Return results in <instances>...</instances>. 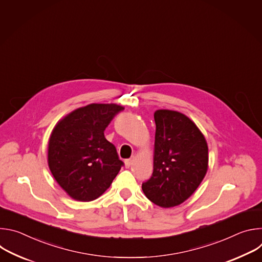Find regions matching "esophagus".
Segmentation results:
<instances>
[{"label":"esophagus","mask_w":262,"mask_h":262,"mask_svg":"<svg viewBox=\"0 0 262 262\" xmlns=\"http://www.w3.org/2000/svg\"><path fill=\"white\" fill-rule=\"evenodd\" d=\"M133 162H134V158H130V159L126 160V161L124 162V164H125V167H126V168H129V167L133 165Z\"/></svg>","instance_id":"34e87169"}]
</instances>
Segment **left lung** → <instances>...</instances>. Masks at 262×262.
Segmentation results:
<instances>
[{
    "label": "left lung",
    "instance_id": "8db88e82",
    "mask_svg": "<svg viewBox=\"0 0 262 262\" xmlns=\"http://www.w3.org/2000/svg\"><path fill=\"white\" fill-rule=\"evenodd\" d=\"M154 173L142 184L145 196L170 208L189 199L208 169L205 137L188 116L177 111L155 112Z\"/></svg>",
    "mask_w": 262,
    "mask_h": 262
}]
</instances>
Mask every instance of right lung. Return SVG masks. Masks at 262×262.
Returning a JSON list of instances; mask_svg holds the SVG:
<instances>
[{"label": "right lung", "mask_w": 262, "mask_h": 262, "mask_svg": "<svg viewBox=\"0 0 262 262\" xmlns=\"http://www.w3.org/2000/svg\"><path fill=\"white\" fill-rule=\"evenodd\" d=\"M124 106L91 103L70 112L55 125L49 139V168L73 200L89 202L108 188L123 165L104 129Z\"/></svg>", "instance_id": "1"}]
</instances>
